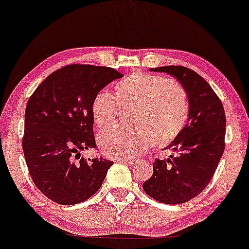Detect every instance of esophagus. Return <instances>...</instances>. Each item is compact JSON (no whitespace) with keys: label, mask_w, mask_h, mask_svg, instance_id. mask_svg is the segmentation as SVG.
<instances>
[{"label":"esophagus","mask_w":249,"mask_h":249,"mask_svg":"<svg viewBox=\"0 0 249 249\" xmlns=\"http://www.w3.org/2000/svg\"><path fill=\"white\" fill-rule=\"evenodd\" d=\"M119 161H122V162L127 163L128 166H134V164H136L138 162L137 159H122V160H119Z\"/></svg>","instance_id":"1"}]
</instances>
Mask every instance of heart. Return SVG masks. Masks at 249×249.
<instances>
[{"mask_svg": "<svg viewBox=\"0 0 249 249\" xmlns=\"http://www.w3.org/2000/svg\"><path fill=\"white\" fill-rule=\"evenodd\" d=\"M115 93L101 90L91 103L92 120L98 128L114 124L121 107H135V127H113L101 132L98 145L114 159L134 158L152 145L166 148L185 128L190 104L183 87L153 74L135 72L115 83Z\"/></svg>", "mask_w": 249, "mask_h": 249, "instance_id": "heart-1", "label": "heart"}]
</instances>
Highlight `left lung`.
Segmentation results:
<instances>
[{
    "instance_id": "left-lung-1",
    "label": "left lung",
    "mask_w": 249,
    "mask_h": 249,
    "mask_svg": "<svg viewBox=\"0 0 249 249\" xmlns=\"http://www.w3.org/2000/svg\"><path fill=\"white\" fill-rule=\"evenodd\" d=\"M175 76L188 93L189 122L178 138L167 148L176 156L156 159L153 175L143 184L157 201L178 205L200 195L214 176L225 147V113L221 99L208 82L184 66L151 69Z\"/></svg>"
}]
</instances>
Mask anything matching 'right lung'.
Segmentation results:
<instances>
[{
    "instance_id": "right-lung-1",
    "label": "right lung",
    "mask_w": 249,
    "mask_h": 249,
    "mask_svg": "<svg viewBox=\"0 0 249 249\" xmlns=\"http://www.w3.org/2000/svg\"><path fill=\"white\" fill-rule=\"evenodd\" d=\"M124 75L112 67L71 64L54 71L35 89L25 111L22 150L35 186L59 205H75L101 189L113 161L85 159L96 148L91 103Z\"/></svg>"
}]
</instances>
